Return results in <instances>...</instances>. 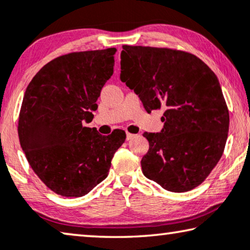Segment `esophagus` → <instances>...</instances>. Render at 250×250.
Instances as JSON below:
<instances>
[{
  "instance_id": "1",
  "label": "esophagus",
  "mask_w": 250,
  "mask_h": 250,
  "mask_svg": "<svg viewBox=\"0 0 250 250\" xmlns=\"http://www.w3.org/2000/svg\"><path fill=\"white\" fill-rule=\"evenodd\" d=\"M134 137H135V134H132V133H128V132L126 133V140H127V141L134 139Z\"/></svg>"
}]
</instances>
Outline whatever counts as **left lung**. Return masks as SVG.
Masks as SVG:
<instances>
[{
    "instance_id": "8db88e82",
    "label": "left lung",
    "mask_w": 250,
    "mask_h": 250,
    "mask_svg": "<svg viewBox=\"0 0 250 250\" xmlns=\"http://www.w3.org/2000/svg\"><path fill=\"white\" fill-rule=\"evenodd\" d=\"M121 80L147 113L165 108L160 133H144L141 160L146 178L173 193L204 182L221 159L229 110L218 78L193 54L171 48L123 46Z\"/></svg>"
}]
</instances>
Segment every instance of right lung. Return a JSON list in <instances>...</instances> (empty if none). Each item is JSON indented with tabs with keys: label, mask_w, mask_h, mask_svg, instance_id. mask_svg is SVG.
I'll return each mask as SVG.
<instances>
[{
	"label": "right lung",
	"mask_w": 250,
	"mask_h": 250,
	"mask_svg": "<svg viewBox=\"0 0 250 250\" xmlns=\"http://www.w3.org/2000/svg\"><path fill=\"white\" fill-rule=\"evenodd\" d=\"M116 48L75 52L44 65L27 86L18 134L26 158L54 193L80 197L108 176L122 129L108 136L84 126L114 73Z\"/></svg>",
	"instance_id": "add662e5"
}]
</instances>
